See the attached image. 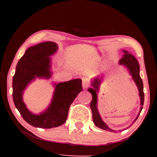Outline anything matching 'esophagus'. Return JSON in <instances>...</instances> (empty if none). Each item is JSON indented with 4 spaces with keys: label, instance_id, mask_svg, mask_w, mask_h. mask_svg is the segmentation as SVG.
<instances>
[{
    "label": "esophagus",
    "instance_id": "esophagus-1",
    "mask_svg": "<svg viewBox=\"0 0 157 157\" xmlns=\"http://www.w3.org/2000/svg\"><path fill=\"white\" fill-rule=\"evenodd\" d=\"M90 85V82L87 78H83L82 79V86L84 89H86L87 87H89Z\"/></svg>",
    "mask_w": 157,
    "mask_h": 157
}]
</instances>
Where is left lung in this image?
Wrapping results in <instances>:
<instances>
[{
	"label": "left lung",
	"instance_id": "left-lung-1",
	"mask_svg": "<svg viewBox=\"0 0 157 157\" xmlns=\"http://www.w3.org/2000/svg\"><path fill=\"white\" fill-rule=\"evenodd\" d=\"M124 53L123 57L119 61L120 64L125 65L126 67L129 69V73L132 76V78L134 79L135 83H136V86H138V89L139 91V96L140 98V109L139 111V113L138 116L136 117V120L134 122L137 120V118H139L140 115V113L141 112L143 109V105L144 104V92H143V80L140 78V66L139 63H138L137 60L132 55L129 54L128 52H127L124 50ZM100 84V79H99L98 78H96L94 79V82H92V86H94V89H89V91L91 93L92 95V100L90 104V107H91V109L92 111L93 114V121H94V124L98 127H99L100 129H102L106 131H111L114 132L113 130H111L108 127V126L104 122L102 121V118H100V116L98 113V109H97V94L96 92L98 91V88H99V85Z\"/></svg>",
	"mask_w": 157,
	"mask_h": 157
}]
</instances>
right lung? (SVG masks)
I'll return each instance as SVG.
<instances>
[{
	"label": "right lung",
	"mask_w": 157,
	"mask_h": 157,
	"mask_svg": "<svg viewBox=\"0 0 157 157\" xmlns=\"http://www.w3.org/2000/svg\"><path fill=\"white\" fill-rule=\"evenodd\" d=\"M57 49V44L51 41L29 48L18 61L13 77L12 95L15 107L23 118L33 127L49 129L62 125L67 119L71 105L82 91L81 79L62 82L55 84L52 102L45 112L34 115L26 108L22 99L23 90L36 77L50 78L49 56L56 52Z\"/></svg>",
	"instance_id": "1"
}]
</instances>
